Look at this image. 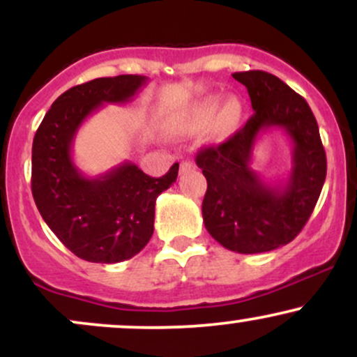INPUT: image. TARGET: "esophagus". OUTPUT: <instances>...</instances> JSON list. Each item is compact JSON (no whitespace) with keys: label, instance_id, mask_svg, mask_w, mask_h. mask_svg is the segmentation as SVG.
Returning <instances> with one entry per match:
<instances>
[{"label":"esophagus","instance_id":"34e87169","mask_svg":"<svg viewBox=\"0 0 357 357\" xmlns=\"http://www.w3.org/2000/svg\"><path fill=\"white\" fill-rule=\"evenodd\" d=\"M191 167H195V165H192L191 161H183L181 162V173H184V171H190Z\"/></svg>","mask_w":357,"mask_h":357}]
</instances>
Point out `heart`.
<instances>
[{
    "label": "heart",
    "instance_id": "obj_1",
    "mask_svg": "<svg viewBox=\"0 0 357 357\" xmlns=\"http://www.w3.org/2000/svg\"><path fill=\"white\" fill-rule=\"evenodd\" d=\"M240 119L241 104L238 99L230 97L223 102V97L215 93L195 102L181 114H176L167 127L176 136H190L210 127L213 137L223 139L236 129Z\"/></svg>",
    "mask_w": 357,
    "mask_h": 357
}]
</instances>
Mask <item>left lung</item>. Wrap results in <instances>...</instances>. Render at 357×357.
<instances>
[{"mask_svg": "<svg viewBox=\"0 0 357 357\" xmlns=\"http://www.w3.org/2000/svg\"><path fill=\"white\" fill-rule=\"evenodd\" d=\"M233 79L247 87L253 116L223 144L196 155L208 181L203 221L231 252H270L290 243L312 215L326 181V151L309 104L278 77L250 70ZM273 126L293 142V167L285 180L265 183L249 165L256 139Z\"/></svg>", "mask_w": 357, "mask_h": 357, "instance_id": "8db88e82", "label": "left lung"}]
</instances>
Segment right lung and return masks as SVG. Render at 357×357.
Wrapping results in <instances>:
<instances>
[{
    "mask_svg": "<svg viewBox=\"0 0 357 357\" xmlns=\"http://www.w3.org/2000/svg\"><path fill=\"white\" fill-rule=\"evenodd\" d=\"M147 77L117 75L68 89L52 104L31 149V192L40 215L72 253L93 264L137 255L154 231L155 199L178 178V162L151 178L126 161L89 178L72 158L73 139L104 104H126Z\"/></svg>",
    "mask_w": 357,
    "mask_h": 357,
    "instance_id": "right-lung-1",
    "label": "right lung"
}]
</instances>
